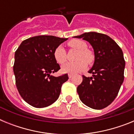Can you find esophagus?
<instances>
[{
  "label": "esophagus",
  "mask_w": 134,
  "mask_h": 134,
  "mask_svg": "<svg viewBox=\"0 0 134 134\" xmlns=\"http://www.w3.org/2000/svg\"><path fill=\"white\" fill-rule=\"evenodd\" d=\"M72 76H73L72 74H68V77H69L70 79H71V78L72 77Z\"/></svg>",
  "instance_id": "esophagus-1"
}]
</instances>
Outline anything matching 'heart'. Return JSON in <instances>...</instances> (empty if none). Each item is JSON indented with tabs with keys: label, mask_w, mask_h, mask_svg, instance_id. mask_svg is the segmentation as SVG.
Segmentation results:
<instances>
[{
	"label": "heart",
	"mask_w": 134,
	"mask_h": 134,
	"mask_svg": "<svg viewBox=\"0 0 134 134\" xmlns=\"http://www.w3.org/2000/svg\"><path fill=\"white\" fill-rule=\"evenodd\" d=\"M70 48L78 50L76 56V60L74 62H69L62 67L63 72L76 74L83 70L87 67V63L91 64L94 61V55L93 52L87 49L88 46L85 41L80 40H72L68 42ZM54 57L55 61L60 64H63L67 60V54L63 46H59L54 52Z\"/></svg>",
	"instance_id": "b5f03b06"
}]
</instances>
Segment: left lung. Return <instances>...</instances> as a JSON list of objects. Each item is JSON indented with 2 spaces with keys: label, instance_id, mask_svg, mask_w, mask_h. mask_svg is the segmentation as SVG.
<instances>
[{
  "label": "left lung",
  "instance_id": "1",
  "mask_svg": "<svg viewBox=\"0 0 134 134\" xmlns=\"http://www.w3.org/2000/svg\"><path fill=\"white\" fill-rule=\"evenodd\" d=\"M74 37L89 42L94 53V64L88 71L93 76H82V82L77 87L79 98L86 106L102 109L114 100L124 82L125 63L123 52L105 34L88 32Z\"/></svg>",
  "mask_w": 134,
  "mask_h": 134
}]
</instances>
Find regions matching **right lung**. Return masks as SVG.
Listing matches in <instances>:
<instances>
[{
  "mask_svg": "<svg viewBox=\"0 0 134 134\" xmlns=\"http://www.w3.org/2000/svg\"><path fill=\"white\" fill-rule=\"evenodd\" d=\"M67 38L38 35L24 40L15 54L13 72L16 86L23 100L34 107L42 108L58 99L62 85L68 74L51 75L60 69L54 57L58 46Z\"/></svg>",
  "mask_w": 134,
  "mask_h": 134,
  "instance_id": "add662e5",
  "label": "right lung"
}]
</instances>
